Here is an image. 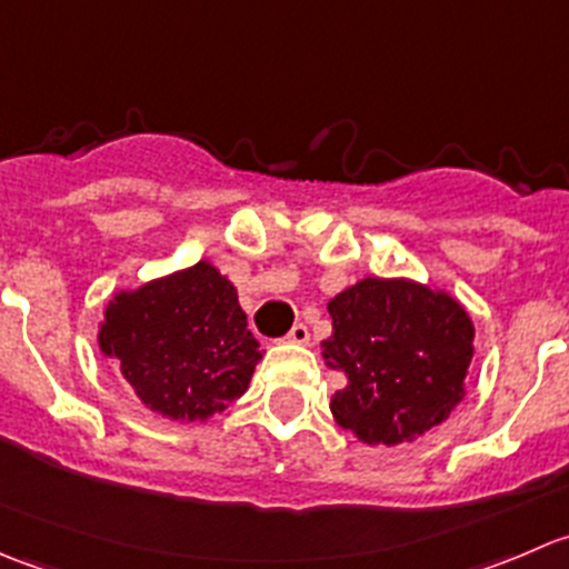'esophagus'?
Returning <instances> with one entry per match:
<instances>
[{"mask_svg": "<svg viewBox=\"0 0 569 569\" xmlns=\"http://www.w3.org/2000/svg\"><path fill=\"white\" fill-rule=\"evenodd\" d=\"M286 341H289V343H311V332H308L306 325H295L289 330V336H286Z\"/></svg>", "mask_w": 569, "mask_h": 569, "instance_id": "esophagus-1", "label": "esophagus"}]
</instances>
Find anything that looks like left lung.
Segmentation results:
<instances>
[{"instance_id":"1","label":"left lung","mask_w":569,"mask_h":569,"mask_svg":"<svg viewBox=\"0 0 569 569\" xmlns=\"http://www.w3.org/2000/svg\"><path fill=\"white\" fill-rule=\"evenodd\" d=\"M325 366L347 375L332 396L338 427L363 443L396 446L443 423L462 401L473 321L443 291L412 280L366 278L327 306Z\"/></svg>"}]
</instances>
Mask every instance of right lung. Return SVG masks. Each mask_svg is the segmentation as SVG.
Listing matches in <instances>:
<instances>
[{
    "instance_id": "obj_1",
    "label": "right lung",
    "mask_w": 569,
    "mask_h": 569,
    "mask_svg": "<svg viewBox=\"0 0 569 569\" xmlns=\"http://www.w3.org/2000/svg\"><path fill=\"white\" fill-rule=\"evenodd\" d=\"M99 347L142 405L173 421L226 410L261 360L237 289L206 261L114 297Z\"/></svg>"
}]
</instances>
